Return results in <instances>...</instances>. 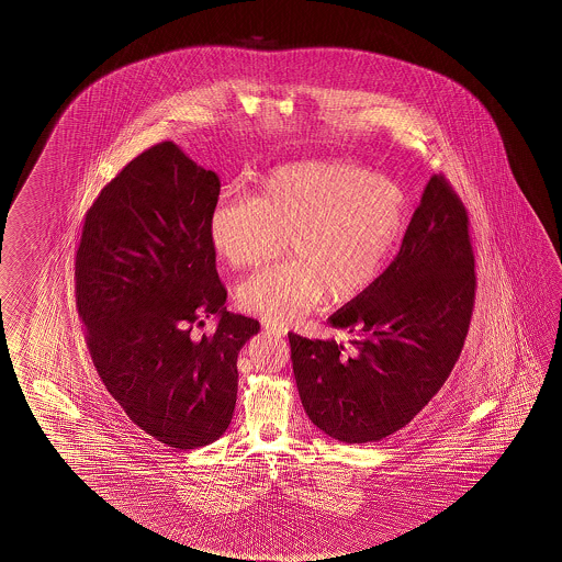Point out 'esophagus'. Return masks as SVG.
I'll use <instances>...</instances> for the list:
<instances>
[{"mask_svg": "<svg viewBox=\"0 0 562 562\" xmlns=\"http://www.w3.org/2000/svg\"><path fill=\"white\" fill-rule=\"evenodd\" d=\"M262 327H265V331H267L268 335H274V337H284L285 335L284 327L278 325V323L265 322L262 323Z\"/></svg>", "mask_w": 562, "mask_h": 562, "instance_id": "esophagus-1", "label": "esophagus"}]
</instances>
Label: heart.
<instances>
[{
	"mask_svg": "<svg viewBox=\"0 0 562 562\" xmlns=\"http://www.w3.org/2000/svg\"><path fill=\"white\" fill-rule=\"evenodd\" d=\"M404 188L340 160L282 166L255 198L225 195L207 213L210 247L231 268H252L288 249L292 260L237 290L240 310L294 322L322 302L347 304L376 282L402 237Z\"/></svg>",
	"mask_w": 562,
	"mask_h": 562,
	"instance_id": "b5f03b06",
	"label": "heart"
}]
</instances>
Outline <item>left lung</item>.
I'll use <instances>...</instances> for the list:
<instances>
[{
	"mask_svg": "<svg viewBox=\"0 0 562 562\" xmlns=\"http://www.w3.org/2000/svg\"><path fill=\"white\" fill-rule=\"evenodd\" d=\"M469 215L432 176L392 265L329 317L349 345L288 333L305 414L342 442H376L429 404L469 333L474 307Z\"/></svg>",
	"mask_w": 562,
	"mask_h": 562,
	"instance_id": "left-lung-1",
	"label": "left lung"
}]
</instances>
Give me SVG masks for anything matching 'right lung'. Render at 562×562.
<instances>
[{
  "mask_svg": "<svg viewBox=\"0 0 562 562\" xmlns=\"http://www.w3.org/2000/svg\"><path fill=\"white\" fill-rule=\"evenodd\" d=\"M220 190L215 172L158 143L103 188L76 250V307L103 386L133 424L180 451L229 427L237 357L260 331L223 307L205 229ZM210 314L216 333L192 340V323Z\"/></svg>",
  "mask_w": 562,
  "mask_h": 562,
  "instance_id": "right-lung-1",
  "label": "right lung"
}]
</instances>
